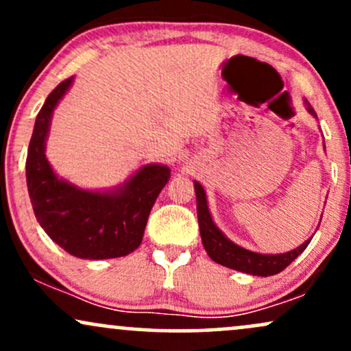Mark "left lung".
Returning <instances> with one entry per match:
<instances>
[{"mask_svg": "<svg viewBox=\"0 0 351 351\" xmlns=\"http://www.w3.org/2000/svg\"><path fill=\"white\" fill-rule=\"evenodd\" d=\"M304 104L308 114L317 119L315 110H313L312 106L307 102V99L304 100ZM195 191L196 208H198L199 232L201 241H203L204 245V251L208 252V256L211 257L216 264L224 265V267L234 269V271L244 274H251V276H276V274L284 271L292 261H295L297 257L305 251L310 239H312V237H308V239L305 241L304 244H300L299 247L282 254H261L249 251V249L243 247V245L232 243V241L226 237V234L216 226V223L213 221V216L208 208L206 191H204V188L201 186L198 181H195Z\"/></svg>", "mask_w": 351, "mask_h": 351, "instance_id": "left-lung-1", "label": "left lung"}]
</instances>
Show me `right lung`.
<instances>
[{
    "instance_id": "1",
    "label": "right lung",
    "mask_w": 351,
    "mask_h": 351,
    "mask_svg": "<svg viewBox=\"0 0 351 351\" xmlns=\"http://www.w3.org/2000/svg\"><path fill=\"white\" fill-rule=\"evenodd\" d=\"M74 84L60 82L47 95L36 117L26 158V181L38 223L71 256L102 261L134 252L160 191L170 180V168L148 163L123 183L106 189H86L52 170L46 158V140L52 114Z\"/></svg>"
}]
</instances>
